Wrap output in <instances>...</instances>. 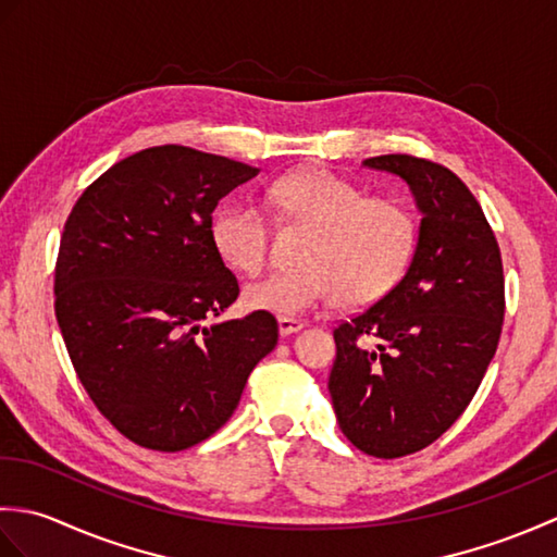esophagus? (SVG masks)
<instances>
[{
	"instance_id": "obj_1",
	"label": "esophagus",
	"mask_w": 557,
	"mask_h": 557,
	"mask_svg": "<svg viewBox=\"0 0 557 557\" xmlns=\"http://www.w3.org/2000/svg\"><path fill=\"white\" fill-rule=\"evenodd\" d=\"M277 327H280V335L282 337H289L294 333H299V330L304 327V323L297 321V318H277Z\"/></svg>"
}]
</instances>
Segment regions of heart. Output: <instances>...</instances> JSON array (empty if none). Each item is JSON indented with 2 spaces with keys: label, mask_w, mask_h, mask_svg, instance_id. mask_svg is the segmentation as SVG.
Masks as SVG:
<instances>
[{
  "label": "heart",
  "mask_w": 557,
  "mask_h": 557,
  "mask_svg": "<svg viewBox=\"0 0 557 557\" xmlns=\"http://www.w3.org/2000/svg\"><path fill=\"white\" fill-rule=\"evenodd\" d=\"M280 218L315 230L304 251L306 268L275 270L244 289L248 309L299 318L347 297L381 299L405 275L417 248V218L399 198L366 188L327 170L282 176L268 188ZM212 246L230 268L253 275L268 260L270 224L263 210L236 203L215 212Z\"/></svg>",
  "instance_id": "obj_1"
}]
</instances>
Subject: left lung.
I'll return each instance as SVG.
<instances>
[{
    "label": "left lung",
    "mask_w": 557,
    "mask_h": 557,
    "mask_svg": "<svg viewBox=\"0 0 557 557\" xmlns=\"http://www.w3.org/2000/svg\"><path fill=\"white\" fill-rule=\"evenodd\" d=\"M421 212L417 251L397 285L335 327L327 389L361 453L405 457L437 441L486 375L505 318L500 246L455 172L413 156H377Z\"/></svg>",
    "instance_id": "left-lung-1"
}]
</instances>
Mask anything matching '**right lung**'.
Wrapping results in <instances>:
<instances>
[{"instance_id": "add662e5", "label": "right lung", "mask_w": 557, "mask_h": 557, "mask_svg": "<svg viewBox=\"0 0 557 557\" xmlns=\"http://www.w3.org/2000/svg\"><path fill=\"white\" fill-rule=\"evenodd\" d=\"M256 174L186 146L146 148L100 174L64 224L59 330L92 405L140 447L203 443L277 345L265 311L200 327L239 297L212 246V210Z\"/></svg>"}]
</instances>
